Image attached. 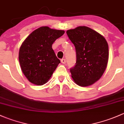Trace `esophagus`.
<instances>
[{"label": "esophagus", "instance_id": "34e87169", "mask_svg": "<svg viewBox=\"0 0 124 124\" xmlns=\"http://www.w3.org/2000/svg\"><path fill=\"white\" fill-rule=\"evenodd\" d=\"M61 62H62V64H65V63H66V59H64V58H63V59H62V60H61Z\"/></svg>", "mask_w": 124, "mask_h": 124}]
</instances>
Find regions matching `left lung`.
<instances>
[{"mask_svg": "<svg viewBox=\"0 0 124 124\" xmlns=\"http://www.w3.org/2000/svg\"><path fill=\"white\" fill-rule=\"evenodd\" d=\"M66 33L76 51V65L70 69L71 78L79 86H90L100 79L106 69L108 43L101 34L86 26Z\"/></svg>", "mask_w": 124, "mask_h": 124, "instance_id": "obj_1", "label": "left lung"}]
</instances>
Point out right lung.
Instances as JSON below:
<instances>
[{"label": "right lung", "instance_id": "1", "mask_svg": "<svg viewBox=\"0 0 124 124\" xmlns=\"http://www.w3.org/2000/svg\"><path fill=\"white\" fill-rule=\"evenodd\" d=\"M64 32L42 26L34 30L24 40L18 59L21 70L29 82L36 85L48 82L60 62L52 45Z\"/></svg>", "mask_w": 124, "mask_h": 124}]
</instances>
